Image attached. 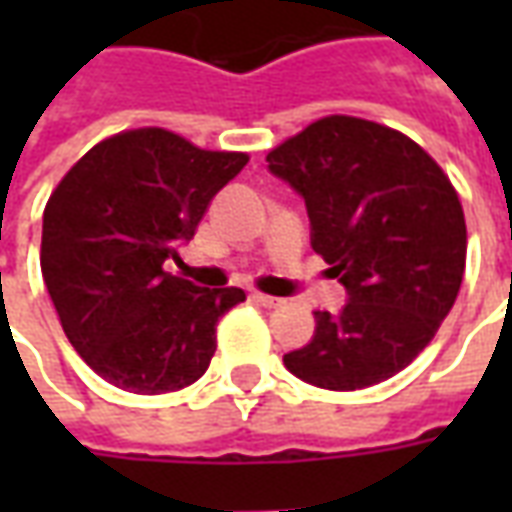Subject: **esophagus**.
Masks as SVG:
<instances>
[{
  "label": "esophagus",
  "instance_id": "34e87169",
  "mask_svg": "<svg viewBox=\"0 0 512 512\" xmlns=\"http://www.w3.org/2000/svg\"><path fill=\"white\" fill-rule=\"evenodd\" d=\"M252 299H255L257 304L268 307V310H271V307H282V304H285V301L277 299V296H268V293H260V290H255V293H252Z\"/></svg>",
  "mask_w": 512,
  "mask_h": 512
}]
</instances>
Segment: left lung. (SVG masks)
I'll use <instances>...</instances> for the list:
<instances>
[{"label": "left lung", "mask_w": 512, "mask_h": 512, "mask_svg": "<svg viewBox=\"0 0 512 512\" xmlns=\"http://www.w3.org/2000/svg\"><path fill=\"white\" fill-rule=\"evenodd\" d=\"M266 161L304 197L312 249L351 299L337 315L315 312L312 343L285 354V367L334 392L392 378L425 351L458 299V191L414 139L351 115L315 120Z\"/></svg>", "instance_id": "1"}]
</instances>
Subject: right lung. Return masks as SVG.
Here are the masks:
<instances>
[{"label": "right lung", "instance_id": "obj_1", "mask_svg": "<svg viewBox=\"0 0 512 512\" xmlns=\"http://www.w3.org/2000/svg\"><path fill=\"white\" fill-rule=\"evenodd\" d=\"M167 128H131L90 147L51 191L40 271L62 332L109 384L161 395L194 384L216 351V323L246 299L172 277L213 194L246 167Z\"/></svg>", "mask_w": 512, "mask_h": 512}]
</instances>
